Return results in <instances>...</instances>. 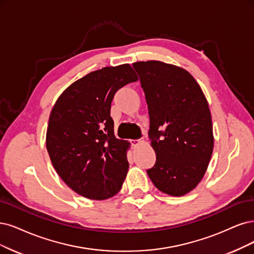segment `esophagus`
<instances>
[{
  "instance_id": "esophagus-1",
  "label": "esophagus",
  "mask_w": 254,
  "mask_h": 254,
  "mask_svg": "<svg viewBox=\"0 0 254 254\" xmlns=\"http://www.w3.org/2000/svg\"><path fill=\"white\" fill-rule=\"evenodd\" d=\"M144 142V139H136V140H130V143H132L133 146H138L140 143Z\"/></svg>"
}]
</instances>
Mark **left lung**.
I'll list each match as a JSON object with an SVG mask.
<instances>
[{
  "label": "left lung",
  "mask_w": 254,
  "mask_h": 254,
  "mask_svg": "<svg viewBox=\"0 0 254 254\" xmlns=\"http://www.w3.org/2000/svg\"><path fill=\"white\" fill-rule=\"evenodd\" d=\"M147 102L148 137L156 153L147 175L157 189L173 196L194 190L213 151L207 99L192 75L159 61L133 64Z\"/></svg>",
  "instance_id": "obj_1"
}]
</instances>
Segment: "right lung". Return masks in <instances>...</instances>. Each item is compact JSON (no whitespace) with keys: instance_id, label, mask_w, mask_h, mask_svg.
Masks as SVG:
<instances>
[{"instance_id":"right-lung-1","label":"right lung","mask_w":254,"mask_h":254,"mask_svg":"<svg viewBox=\"0 0 254 254\" xmlns=\"http://www.w3.org/2000/svg\"><path fill=\"white\" fill-rule=\"evenodd\" d=\"M137 80L128 64L105 67L74 81L53 106L47 151L62 180L84 198L110 199L124 184L129 142L114 135L111 103L120 88Z\"/></svg>"}]
</instances>
